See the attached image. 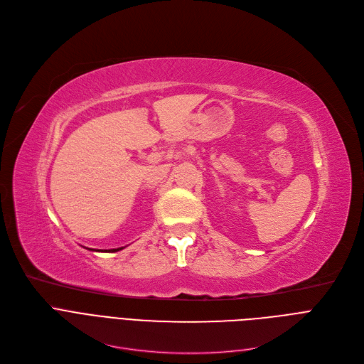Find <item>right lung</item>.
<instances>
[{"mask_svg":"<svg viewBox=\"0 0 364 364\" xmlns=\"http://www.w3.org/2000/svg\"><path fill=\"white\" fill-rule=\"evenodd\" d=\"M124 247H119V248H112V250H104V251H101V252H117V251H120V250H123ZM91 251H100V250H92L91 248Z\"/></svg>","mask_w":364,"mask_h":364,"instance_id":"right-lung-1","label":"right lung"}]
</instances>
